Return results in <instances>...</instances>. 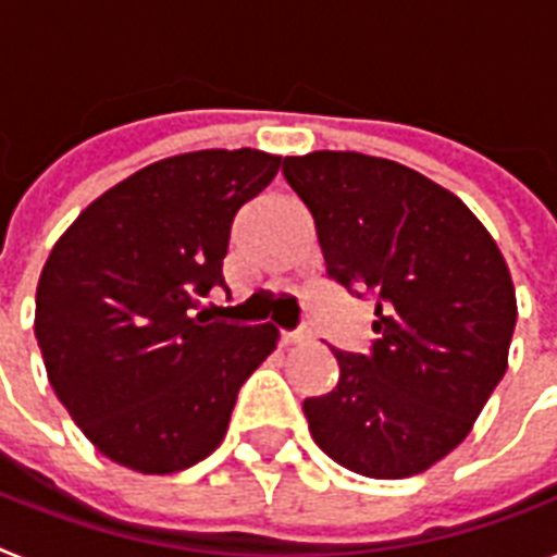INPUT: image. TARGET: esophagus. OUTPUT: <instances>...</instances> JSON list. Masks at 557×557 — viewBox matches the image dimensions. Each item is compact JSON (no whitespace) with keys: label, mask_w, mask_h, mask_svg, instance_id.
I'll return each mask as SVG.
<instances>
[{"label":"esophagus","mask_w":557,"mask_h":557,"mask_svg":"<svg viewBox=\"0 0 557 557\" xmlns=\"http://www.w3.org/2000/svg\"><path fill=\"white\" fill-rule=\"evenodd\" d=\"M311 341V332H306V329H297V332H283V343L286 346H294V343H306Z\"/></svg>","instance_id":"1"}]
</instances>
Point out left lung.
I'll list each match as a JSON object with an SVG mask.
<instances>
[{
	"label": "left lung",
	"instance_id": "left-lung-1",
	"mask_svg": "<svg viewBox=\"0 0 557 557\" xmlns=\"http://www.w3.org/2000/svg\"><path fill=\"white\" fill-rule=\"evenodd\" d=\"M314 216L325 274L374 297L369 351L334 349L341 377L306 397L311 437L366 478L426 472L469 435L506 372L518 306L506 260L451 191L357 151L286 157Z\"/></svg>",
	"mask_w": 557,
	"mask_h": 557
}]
</instances>
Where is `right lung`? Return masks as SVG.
<instances>
[{"label": "right lung", "instance_id": "1", "mask_svg": "<svg viewBox=\"0 0 557 557\" xmlns=\"http://www.w3.org/2000/svg\"><path fill=\"white\" fill-rule=\"evenodd\" d=\"M280 157L194 151L146 165L57 239L34 332L53 392L94 446L143 474L194 467L220 446L248 374L277 346L271 323H208L225 288L237 211Z\"/></svg>", "mask_w": 557, "mask_h": 557}]
</instances>
